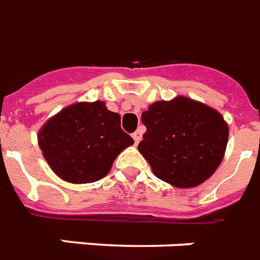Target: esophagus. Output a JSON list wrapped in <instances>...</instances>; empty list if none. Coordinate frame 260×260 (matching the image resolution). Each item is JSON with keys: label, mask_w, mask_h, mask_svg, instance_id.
I'll return each instance as SVG.
<instances>
[{"label": "esophagus", "mask_w": 260, "mask_h": 260, "mask_svg": "<svg viewBox=\"0 0 260 260\" xmlns=\"http://www.w3.org/2000/svg\"><path fill=\"white\" fill-rule=\"evenodd\" d=\"M133 138H134V142L140 143V141L142 140V132H141V130H137V132L133 134Z\"/></svg>", "instance_id": "obj_1"}]
</instances>
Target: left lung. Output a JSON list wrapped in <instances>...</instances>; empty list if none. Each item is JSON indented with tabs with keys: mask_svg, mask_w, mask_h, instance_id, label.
<instances>
[{
	"mask_svg": "<svg viewBox=\"0 0 260 260\" xmlns=\"http://www.w3.org/2000/svg\"><path fill=\"white\" fill-rule=\"evenodd\" d=\"M146 126L138 145L153 173L177 188H193L219 168L228 124L212 107L186 96L159 101L142 113Z\"/></svg>",
	"mask_w": 260,
	"mask_h": 260,
	"instance_id": "1",
	"label": "left lung"
}]
</instances>
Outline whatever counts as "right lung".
Segmentation results:
<instances>
[{
  "instance_id": "add662e5",
  "label": "right lung",
  "mask_w": 260,
  "mask_h": 260,
  "mask_svg": "<svg viewBox=\"0 0 260 260\" xmlns=\"http://www.w3.org/2000/svg\"><path fill=\"white\" fill-rule=\"evenodd\" d=\"M134 140L120 128V115L105 102H80L52 117L39 132V146L61 180L87 184L109 173L120 151Z\"/></svg>"
}]
</instances>
